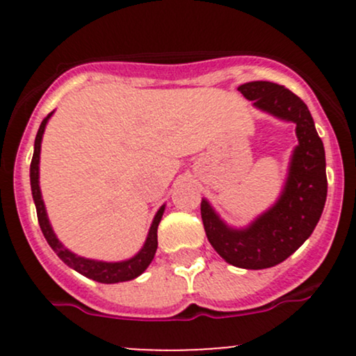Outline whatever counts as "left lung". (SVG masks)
I'll list each match as a JSON object with an SVG mask.
<instances>
[{
	"mask_svg": "<svg viewBox=\"0 0 356 356\" xmlns=\"http://www.w3.org/2000/svg\"><path fill=\"white\" fill-rule=\"evenodd\" d=\"M257 108L295 122L298 147L280 201L246 229H231L209 202H201L206 236L218 254L232 266L264 269L283 263L312 236L326 202L325 147L308 107L291 90L271 81H249L238 88Z\"/></svg>",
	"mask_w": 356,
	"mask_h": 356,
	"instance_id": "obj_1",
	"label": "left lung"
}]
</instances>
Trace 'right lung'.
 Returning <instances> with one entry per match:
<instances>
[{
	"mask_svg": "<svg viewBox=\"0 0 356 356\" xmlns=\"http://www.w3.org/2000/svg\"><path fill=\"white\" fill-rule=\"evenodd\" d=\"M51 113H48V115L43 118L42 125H40L38 129V134H36L35 152H33V159H31V165H30L31 194H33L36 216H38V222H40V227H42L44 239L48 241V244H50L53 251L56 252V256H58L67 266L73 268L75 271H79L80 275L87 276L93 281L112 284V283H120V281H130L134 280V277L140 276L147 269V266L152 263L155 251H157V227L162 219V214H164V206H162L157 214H155L154 222L152 226H150L149 236H147L144 248L138 251V254H136L129 261H122V263H104V261L85 259V257L73 254L72 251H68L67 248H63V244L56 239L55 232H53L50 226V220L47 218V211H44V204H43L42 192H40V184H38V169H40L38 164H40V149H42V137L44 132V127H47V122L48 118L51 117Z\"/></svg>",
	"mask_w": 356,
	"mask_h": 356,
	"instance_id": "1",
	"label": "right lung"
}]
</instances>
